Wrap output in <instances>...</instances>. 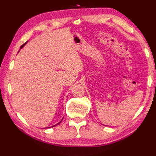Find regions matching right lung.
Wrapping results in <instances>:
<instances>
[{"label":"right lung","mask_w":156,"mask_h":156,"mask_svg":"<svg viewBox=\"0 0 156 156\" xmlns=\"http://www.w3.org/2000/svg\"><path fill=\"white\" fill-rule=\"evenodd\" d=\"M27 42H25V44H23V45H22L21 46V48H20V49H22V48H23V47H24V46L25 45V44H27ZM19 51H20V50H19ZM19 51H18V52H19ZM63 119H64V118H62V120H61L60 121H59V122H58V123H57V124H55V125H53V126H51V127H46V128H51V127H55V126H56V125H59V123H60V122H61L62 121V120H63Z\"/></svg>","instance_id":"obj_1"}]
</instances>
